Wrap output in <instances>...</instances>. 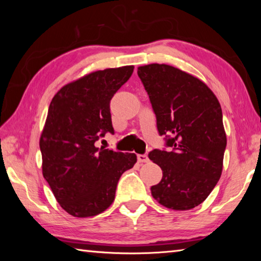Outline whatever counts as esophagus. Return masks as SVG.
Listing matches in <instances>:
<instances>
[{
    "mask_svg": "<svg viewBox=\"0 0 261 261\" xmlns=\"http://www.w3.org/2000/svg\"><path fill=\"white\" fill-rule=\"evenodd\" d=\"M137 159H138V162H140V163L148 162V156L146 155V154H138V155H137Z\"/></svg>",
    "mask_w": 261,
    "mask_h": 261,
    "instance_id": "esophagus-1",
    "label": "esophagus"
}]
</instances>
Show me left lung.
<instances>
[{"instance_id": "1", "label": "left lung", "mask_w": 261, "mask_h": 261, "mask_svg": "<svg viewBox=\"0 0 261 261\" xmlns=\"http://www.w3.org/2000/svg\"><path fill=\"white\" fill-rule=\"evenodd\" d=\"M137 73L168 147L148 153L162 169L152 196L167 208H194L208 197L222 173L227 146L222 109L205 83L177 68L154 63L139 67Z\"/></svg>"}]
</instances>
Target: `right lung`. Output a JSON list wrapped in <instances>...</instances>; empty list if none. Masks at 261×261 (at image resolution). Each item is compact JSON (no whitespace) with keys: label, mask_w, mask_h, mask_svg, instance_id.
Here are the masks:
<instances>
[{"label":"right lung","mask_w":261,"mask_h":261,"mask_svg":"<svg viewBox=\"0 0 261 261\" xmlns=\"http://www.w3.org/2000/svg\"><path fill=\"white\" fill-rule=\"evenodd\" d=\"M134 65L100 70L68 84L48 108L40 137L42 175L62 208L76 218L112 205L118 179L137 162L135 153L96 147L114 135L110 100L129 81Z\"/></svg>","instance_id":"1"}]
</instances>
